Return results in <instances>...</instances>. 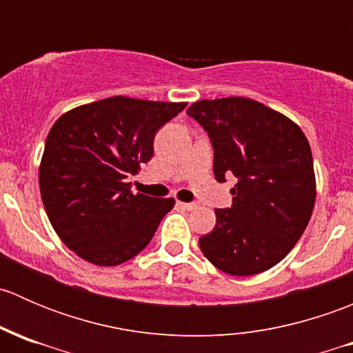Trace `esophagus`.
Listing matches in <instances>:
<instances>
[{"mask_svg": "<svg viewBox=\"0 0 353 353\" xmlns=\"http://www.w3.org/2000/svg\"><path fill=\"white\" fill-rule=\"evenodd\" d=\"M177 205H179L181 208H184V210H194L198 206L196 203H183V201H179Z\"/></svg>", "mask_w": 353, "mask_h": 353, "instance_id": "34e87169", "label": "esophagus"}]
</instances>
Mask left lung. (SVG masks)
I'll return each mask as SVG.
<instances>
[{
    "instance_id": "1",
    "label": "left lung",
    "mask_w": 353,
    "mask_h": 353,
    "mask_svg": "<svg viewBox=\"0 0 353 353\" xmlns=\"http://www.w3.org/2000/svg\"><path fill=\"white\" fill-rule=\"evenodd\" d=\"M208 133L219 183L237 177L232 206L216 208L199 248L227 275L270 270L301 239L316 201L309 141L283 114L248 97L198 101L188 109Z\"/></svg>"
}]
</instances>
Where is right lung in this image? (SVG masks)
<instances>
[{
	"label": "right lung",
	"instance_id": "1",
	"mask_svg": "<svg viewBox=\"0 0 353 353\" xmlns=\"http://www.w3.org/2000/svg\"><path fill=\"white\" fill-rule=\"evenodd\" d=\"M186 102L117 95L63 114L46 140L39 186L52 229L97 266H117L154 237L174 198L131 191L128 177L154 157L157 131Z\"/></svg>",
	"mask_w": 353,
	"mask_h": 353
}]
</instances>
